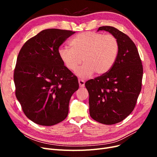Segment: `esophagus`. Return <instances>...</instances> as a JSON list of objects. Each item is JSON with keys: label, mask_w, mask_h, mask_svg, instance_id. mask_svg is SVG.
Returning <instances> with one entry per match:
<instances>
[{"label": "esophagus", "mask_w": 157, "mask_h": 157, "mask_svg": "<svg viewBox=\"0 0 157 157\" xmlns=\"http://www.w3.org/2000/svg\"><path fill=\"white\" fill-rule=\"evenodd\" d=\"M78 84H79V86L81 87V88H83L85 86V82H84V81L83 80L79 79L78 80Z\"/></svg>", "instance_id": "34e87169"}]
</instances>
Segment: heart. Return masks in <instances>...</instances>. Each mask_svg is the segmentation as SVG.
<instances>
[{"label": "heart", "mask_w": 157, "mask_h": 157, "mask_svg": "<svg viewBox=\"0 0 157 157\" xmlns=\"http://www.w3.org/2000/svg\"><path fill=\"white\" fill-rule=\"evenodd\" d=\"M71 48L60 47L58 54L61 60L71 71L77 69L83 60L84 64L76 71L80 78L107 73L117 59L118 42L111 34L92 32L79 33L70 40Z\"/></svg>", "instance_id": "heart-1"}]
</instances>
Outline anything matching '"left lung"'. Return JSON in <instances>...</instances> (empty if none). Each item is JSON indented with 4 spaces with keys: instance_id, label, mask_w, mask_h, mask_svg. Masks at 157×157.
Instances as JSON below:
<instances>
[{
    "instance_id": "obj_1",
    "label": "left lung",
    "mask_w": 157,
    "mask_h": 157,
    "mask_svg": "<svg viewBox=\"0 0 157 157\" xmlns=\"http://www.w3.org/2000/svg\"><path fill=\"white\" fill-rule=\"evenodd\" d=\"M115 36L118 52L109 72L89 80L85 86L89 93L90 115L101 124L120 122L134 110L141 92L143 66L138 51L130 38L111 26L99 27Z\"/></svg>"
}]
</instances>
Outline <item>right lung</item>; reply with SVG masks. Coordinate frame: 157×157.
Returning a JSON list of instances; mask_svg holds the SVG:
<instances>
[{"label": "right lung", "mask_w": 157, "mask_h": 157, "mask_svg": "<svg viewBox=\"0 0 157 157\" xmlns=\"http://www.w3.org/2000/svg\"><path fill=\"white\" fill-rule=\"evenodd\" d=\"M75 32L42 31L28 40L18 54L13 80L16 96L26 117L42 126H52L67 117L78 79L61 60L58 50Z\"/></svg>", "instance_id": "obj_1"}]
</instances>
